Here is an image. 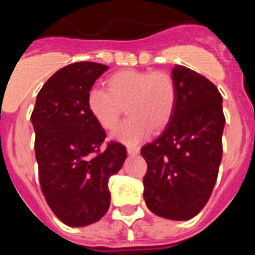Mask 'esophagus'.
<instances>
[{
    "label": "esophagus",
    "mask_w": 255,
    "mask_h": 255,
    "mask_svg": "<svg viewBox=\"0 0 255 255\" xmlns=\"http://www.w3.org/2000/svg\"><path fill=\"white\" fill-rule=\"evenodd\" d=\"M126 149H128V153L131 155H136L139 152H140V148L135 147V145H128V148H126Z\"/></svg>",
    "instance_id": "34e87169"
}]
</instances>
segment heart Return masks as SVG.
<instances>
[{
    "label": "heart",
    "instance_id": "b5f03b06",
    "mask_svg": "<svg viewBox=\"0 0 255 255\" xmlns=\"http://www.w3.org/2000/svg\"><path fill=\"white\" fill-rule=\"evenodd\" d=\"M106 87L93 88L87 97L88 110L105 130L116 128L128 110L130 117L114 132L115 139L139 143L154 131L167 128L176 107L177 91L166 73L121 70L106 80Z\"/></svg>",
    "mask_w": 255,
    "mask_h": 255
}]
</instances>
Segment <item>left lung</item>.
Returning <instances> with one entry per match:
<instances>
[{
    "label": "left lung",
    "mask_w": 255,
    "mask_h": 255,
    "mask_svg": "<svg viewBox=\"0 0 255 255\" xmlns=\"http://www.w3.org/2000/svg\"><path fill=\"white\" fill-rule=\"evenodd\" d=\"M175 114L158 138L140 149L148 166L145 204L159 217L190 220L208 202L222 159V96L203 75L181 65L172 69Z\"/></svg>",
    "instance_id": "1"
}]
</instances>
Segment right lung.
<instances>
[{
	"instance_id": "right-lung-1",
	"label": "right lung",
	"mask_w": 255,
	"mask_h": 255,
	"mask_svg": "<svg viewBox=\"0 0 255 255\" xmlns=\"http://www.w3.org/2000/svg\"><path fill=\"white\" fill-rule=\"evenodd\" d=\"M108 66L75 62L60 69L42 87L30 120L40 188L52 212L71 227L97 222L110 208L108 180L126 159V148L110 141L94 120L87 97Z\"/></svg>"
}]
</instances>
